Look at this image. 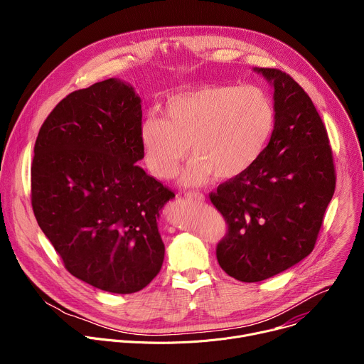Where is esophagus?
Here are the masks:
<instances>
[{"label":"esophagus","mask_w":364,"mask_h":364,"mask_svg":"<svg viewBox=\"0 0 364 364\" xmlns=\"http://www.w3.org/2000/svg\"><path fill=\"white\" fill-rule=\"evenodd\" d=\"M186 197L188 200H194V201H203L204 200V196L200 191H187Z\"/></svg>","instance_id":"obj_1"}]
</instances>
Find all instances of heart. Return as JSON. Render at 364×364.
Returning a JSON list of instances; mask_svg holds the SVG:
<instances>
[{
    "label": "heart",
    "instance_id": "heart-1",
    "mask_svg": "<svg viewBox=\"0 0 364 364\" xmlns=\"http://www.w3.org/2000/svg\"><path fill=\"white\" fill-rule=\"evenodd\" d=\"M271 96L257 86L204 85L171 96L164 117L141 127L146 168L161 180L171 178L186 159L194 160L183 174L186 184L232 180L261 157L275 128Z\"/></svg>",
    "mask_w": 364,
    "mask_h": 364
}]
</instances>
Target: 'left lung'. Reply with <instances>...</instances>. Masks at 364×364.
<instances>
[{"mask_svg": "<svg viewBox=\"0 0 364 364\" xmlns=\"http://www.w3.org/2000/svg\"><path fill=\"white\" fill-rule=\"evenodd\" d=\"M274 85L275 128L242 176L209 194L228 225L220 268L242 282L268 279L313 252L336 190L333 151L308 93L279 69H257Z\"/></svg>", "mask_w": 364, "mask_h": 364, "instance_id": "obj_1", "label": "left lung"}]
</instances>
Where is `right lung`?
I'll list each match as a JSON object with an SVG mask.
<instances>
[{
	"mask_svg": "<svg viewBox=\"0 0 364 364\" xmlns=\"http://www.w3.org/2000/svg\"><path fill=\"white\" fill-rule=\"evenodd\" d=\"M141 99L107 79L62 99L43 122L31 163L36 220L83 282L132 294L159 275L157 219L174 193L142 160Z\"/></svg>",
	"mask_w": 364,
	"mask_h": 364,
	"instance_id": "obj_1",
	"label": "right lung"
}]
</instances>
